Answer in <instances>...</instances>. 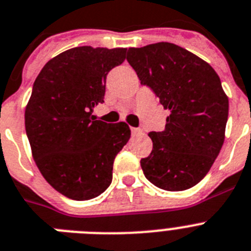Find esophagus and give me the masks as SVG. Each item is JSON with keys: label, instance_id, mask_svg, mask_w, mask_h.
<instances>
[{"label": "esophagus", "instance_id": "34e87169", "mask_svg": "<svg viewBox=\"0 0 251 251\" xmlns=\"http://www.w3.org/2000/svg\"><path fill=\"white\" fill-rule=\"evenodd\" d=\"M130 130H132V134H141L143 132L141 128H130Z\"/></svg>", "mask_w": 251, "mask_h": 251}]
</instances>
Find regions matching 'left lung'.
I'll return each mask as SVG.
<instances>
[{"label": "left lung", "mask_w": 251, "mask_h": 251, "mask_svg": "<svg viewBox=\"0 0 251 251\" xmlns=\"http://www.w3.org/2000/svg\"><path fill=\"white\" fill-rule=\"evenodd\" d=\"M127 61L142 85L170 111L162 132H150L152 151L141 160L147 180L179 192L207 175L225 141L228 98L216 71L173 43L129 48Z\"/></svg>", "instance_id": "obj_1"}]
</instances>
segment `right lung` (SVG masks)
Wrapping results in <instances>:
<instances>
[{
  "instance_id": "1",
  "label": "right lung",
  "mask_w": 251,
  "mask_h": 251,
  "mask_svg": "<svg viewBox=\"0 0 251 251\" xmlns=\"http://www.w3.org/2000/svg\"><path fill=\"white\" fill-rule=\"evenodd\" d=\"M127 48L76 47L40 71L25 109V129L35 164L57 192L75 201L100 196L110 185L113 164L130 137L127 123L96 121L111 68Z\"/></svg>"
}]
</instances>
